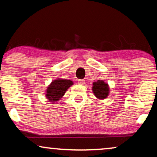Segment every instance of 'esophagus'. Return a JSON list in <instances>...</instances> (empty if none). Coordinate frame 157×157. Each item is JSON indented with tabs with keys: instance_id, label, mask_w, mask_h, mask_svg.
<instances>
[{
	"instance_id": "obj_1",
	"label": "esophagus",
	"mask_w": 157,
	"mask_h": 157,
	"mask_svg": "<svg viewBox=\"0 0 157 157\" xmlns=\"http://www.w3.org/2000/svg\"><path fill=\"white\" fill-rule=\"evenodd\" d=\"M78 82L79 84L83 85V84H84V83H85V81L83 80V79H78Z\"/></svg>"
}]
</instances>
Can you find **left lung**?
Masks as SVG:
<instances>
[{
  "label": "left lung",
  "mask_w": 157,
  "mask_h": 157,
  "mask_svg": "<svg viewBox=\"0 0 157 157\" xmlns=\"http://www.w3.org/2000/svg\"><path fill=\"white\" fill-rule=\"evenodd\" d=\"M93 86L92 89L96 97L100 99L107 97L109 94V86L107 83H104V81H103L98 80L94 82Z\"/></svg>",
  "instance_id": "obj_1"
}]
</instances>
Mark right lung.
Masks as SVG:
<instances>
[{
    "label": "right lung",
    "mask_w": 157,
    "mask_h": 157,
    "mask_svg": "<svg viewBox=\"0 0 157 157\" xmlns=\"http://www.w3.org/2000/svg\"><path fill=\"white\" fill-rule=\"evenodd\" d=\"M73 85L71 81L66 79H57L53 81L50 86H48L46 91V98L50 101H57L61 99L64 95L66 90Z\"/></svg>",
    "instance_id": "obj_1"
}]
</instances>
